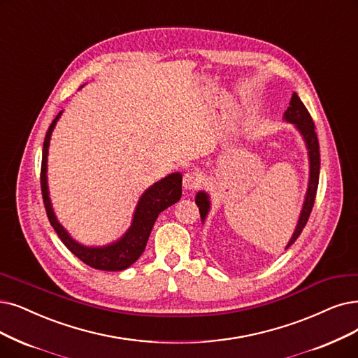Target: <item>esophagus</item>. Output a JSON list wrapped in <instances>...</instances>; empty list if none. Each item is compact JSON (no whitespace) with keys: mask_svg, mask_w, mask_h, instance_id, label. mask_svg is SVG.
Returning a JSON list of instances; mask_svg holds the SVG:
<instances>
[{"mask_svg":"<svg viewBox=\"0 0 358 358\" xmlns=\"http://www.w3.org/2000/svg\"><path fill=\"white\" fill-rule=\"evenodd\" d=\"M203 180H204L203 175L199 173L198 170H191V171H188V173H185V176H183V188L188 191H194L203 183Z\"/></svg>","mask_w":358,"mask_h":358,"instance_id":"obj_1","label":"esophagus"}]
</instances>
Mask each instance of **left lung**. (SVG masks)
Segmentation results:
<instances>
[{
    "instance_id": "1",
    "label": "left lung",
    "mask_w": 358,
    "mask_h": 358,
    "mask_svg": "<svg viewBox=\"0 0 358 358\" xmlns=\"http://www.w3.org/2000/svg\"><path fill=\"white\" fill-rule=\"evenodd\" d=\"M283 122L291 123L298 134L301 135L304 145L307 150V157H308V183H307V191L304 196V203L301 207V211H299V217L296 222V226L294 229V234L289 239V242L285 247V250H288L296 238L301 235L303 229L310 217V213L314 204V198H316V191H317V185H319V173H320V152H319V141L317 135L314 132V123L310 116V113L307 111L306 106L303 104L299 96L294 92L292 98L289 101V107L285 110L283 113ZM195 204L199 208V214H201V222L206 223V219L208 216V213L211 210V199L210 194L207 191H198L195 195Z\"/></svg>"
}]
</instances>
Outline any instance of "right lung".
Listing matches in <instances>:
<instances>
[{"label":"right lung","instance_id":"add662e5","mask_svg":"<svg viewBox=\"0 0 358 358\" xmlns=\"http://www.w3.org/2000/svg\"><path fill=\"white\" fill-rule=\"evenodd\" d=\"M80 88H83V85ZM63 111L57 114L52 120L45 135L44 148H42V166H41V188L42 196H44V204L47 210V216L50 219L51 226L57 235L60 236L63 244L73 252L79 260L94 268L104 271H120L131 267L139 257L144 252L148 242L152 226L159 217V214L164 211L167 207L178 203L182 196V173L173 171L159 182L152 183L147 188L138 199L131 226L126 229V232L116 241L110 242L106 245H85L82 242L76 241L71 236L67 229L59 222L55 216V211L50 198L48 188V150L51 135L57 122L60 120Z\"/></svg>","mask_w":358,"mask_h":358}]
</instances>
